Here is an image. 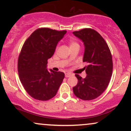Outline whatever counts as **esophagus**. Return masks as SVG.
<instances>
[{"instance_id": "obj_1", "label": "esophagus", "mask_w": 131, "mask_h": 131, "mask_svg": "<svg viewBox=\"0 0 131 131\" xmlns=\"http://www.w3.org/2000/svg\"><path fill=\"white\" fill-rule=\"evenodd\" d=\"M71 76H73V74H71V73H65L66 78H69V77H70Z\"/></svg>"}]
</instances>
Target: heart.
I'll return each mask as SVG.
<instances>
[{"label":"heart","instance_id":"obj_1","mask_svg":"<svg viewBox=\"0 0 131 131\" xmlns=\"http://www.w3.org/2000/svg\"><path fill=\"white\" fill-rule=\"evenodd\" d=\"M78 44L76 42H74V40H71L70 41V46H73V45H76Z\"/></svg>","mask_w":131,"mask_h":131}]
</instances>
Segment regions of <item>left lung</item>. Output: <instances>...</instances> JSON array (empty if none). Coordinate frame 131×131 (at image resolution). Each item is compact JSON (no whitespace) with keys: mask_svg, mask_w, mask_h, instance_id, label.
Wrapping results in <instances>:
<instances>
[{"mask_svg":"<svg viewBox=\"0 0 131 131\" xmlns=\"http://www.w3.org/2000/svg\"><path fill=\"white\" fill-rule=\"evenodd\" d=\"M73 34L83 42V61L88 63L84 67L87 74L85 78L75 75L78 82L73 88V92L81 100L95 99L105 90L112 77L113 61L110 49L103 37L91 28H83Z\"/></svg>","mask_w":131,"mask_h":131,"instance_id":"1","label":"left lung"}]
</instances>
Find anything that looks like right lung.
Instances as JSON below:
<instances>
[{"instance_id":"add662e5","label":"right lung","mask_w":131,"mask_h":131,"mask_svg":"<svg viewBox=\"0 0 131 131\" xmlns=\"http://www.w3.org/2000/svg\"><path fill=\"white\" fill-rule=\"evenodd\" d=\"M66 32L38 28L23 45L18 60L19 78L25 90L36 100L51 99L62 83L64 73L51 69L48 71L47 64Z\"/></svg>"}]
</instances>
